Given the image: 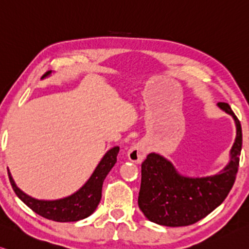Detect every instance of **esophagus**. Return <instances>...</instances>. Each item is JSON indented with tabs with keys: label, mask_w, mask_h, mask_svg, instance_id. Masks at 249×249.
I'll return each instance as SVG.
<instances>
[{
	"label": "esophagus",
	"mask_w": 249,
	"mask_h": 249,
	"mask_svg": "<svg viewBox=\"0 0 249 249\" xmlns=\"http://www.w3.org/2000/svg\"><path fill=\"white\" fill-rule=\"evenodd\" d=\"M146 155H147V149L143 144L141 143L135 144V146H132L128 151L129 159L131 160L132 162H136V163H140L142 161Z\"/></svg>",
	"instance_id": "esophagus-1"
}]
</instances>
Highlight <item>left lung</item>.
<instances>
[{
    "instance_id": "8db88e82",
    "label": "left lung",
    "mask_w": 249,
    "mask_h": 249,
    "mask_svg": "<svg viewBox=\"0 0 249 249\" xmlns=\"http://www.w3.org/2000/svg\"><path fill=\"white\" fill-rule=\"evenodd\" d=\"M218 107L231 114L237 136L231 151V162L218 175L187 178L179 175L163 157L149 154L141 164L138 205L152 223L168 227L189 226L205 218L227 197L234 185L242 151V125L228 103Z\"/></svg>"
}]
</instances>
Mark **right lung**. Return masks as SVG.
Segmentation results:
<instances>
[{
  "label": "right lung",
  "instance_id": "add662e5",
  "mask_svg": "<svg viewBox=\"0 0 249 249\" xmlns=\"http://www.w3.org/2000/svg\"><path fill=\"white\" fill-rule=\"evenodd\" d=\"M118 154H119V147L110 149L95 168L89 180L85 183V186H82V188L71 196L58 200L34 199L18 189L12 179V176L10 173L7 174H9L11 186L17 196L37 215L59 223L78 221L89 217L98 207L101 200L103 180L117 162Z\"/></svg>",
  "mask_w": 249,
  "mask_h": 249
}]
</instances>
